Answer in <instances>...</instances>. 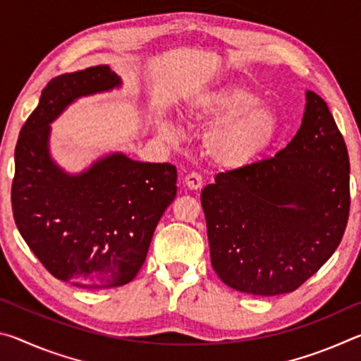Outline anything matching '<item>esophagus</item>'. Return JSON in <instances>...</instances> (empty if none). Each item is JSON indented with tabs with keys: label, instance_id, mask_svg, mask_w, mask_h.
<instances>
[{
	"label": "esophagus",
	"instance_id": "obj_1",
	"mask_svg": "<svg viewBox=\"0 0 361 361\" xmlns=\"http://www.w3.org/2000/svg\"><path fill=\"white\" fill-rule=\"evenodd\" d=\"M185 185L189 189H192V191H197V189H200V188L204 186V180H202V176H200L199 173L191 172V173H188L185 176Z\"/></svg>",
	"mask_w": 361,
	"mask_h": 361
}]
</instances>
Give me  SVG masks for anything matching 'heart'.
<instances>
[{
	"instance_id": "b5f03b06",
	"label": "heart",
	"mask_w": 361,
	"mask_h": 361,
	"mask_svg": "<svg viewBox=\"0 0 361 361\" xmlns=\"http://www.w3.org/2000/svg\"><path fill=\"white\" fill-rule=\"evenodd\" d=\"M183 118L191 126H212L205 149L213 162L240 169L256 161L276 140L280 119L276 109L243 84H223L189 94Z\"/></svg>"
}]
</instances>
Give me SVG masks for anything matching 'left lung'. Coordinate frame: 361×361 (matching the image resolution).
<instances>
[{
    "instance_id": "1",
    "label": "left lung",
    "mask_w": 361,
    "mask_h": 361,
    "mask_svg": "<svg viewBox=\"0 0 361 361\" xmlns=\"http://www.w3.org/2000/svg\"><path fill=\"white\" fill-rule=\"evenodd\" d=\"M302 124L271 159L218 173L204 188L212 266L258 296L291 293L331 258L350 210L344 138L322 97L305 92Z\"/></svg>"
}]
</instances>
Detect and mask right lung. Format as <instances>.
<instances>
[{
    "label": "right lung",
    "instance_id": "obj_1",
    "mask_svg": "<svg viewBox=\"0 0 361 361\" xmlns=\"http://www.w3.org/2000/svg\"><path fill=\"white\" fill-rule=\"evenodd\" d=\"M119 85L108 65L51 79L16 145L11 200L17 229L54 277L79 288L132 282L176 195L172 164L138 162L114 152L68 175L49 154V124L70 103Z\"/></svg>",
    "mask_w": 361,
    "mask_h": 361
}]
</instances>
